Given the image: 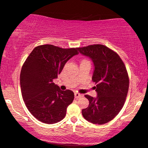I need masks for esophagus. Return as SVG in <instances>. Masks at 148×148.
<instances>
[{"label":"esophagus","instance_id":"esophagus-1","mask_svg":"<svg viewBox=\"0 0 148 148\" xmlns=\"http://www.w3.org/2000/svg\"><path fill=\"white\" fill-rule=\"evenodd\" d=\"M83 96H84V95L81 94H79V93H77V92L75 93V98L76 99H78L79 98H82Z\"/></svg>","mask_w":148,"mask_h":148}]
</instances>
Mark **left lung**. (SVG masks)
Returning <instances> with one entry per match:
<instances>
[{
  "instance_id": "8db88e82",
  "label": "left lung",
  "mask_w": 148,
  "mask_h": 148,
  "mask_svg": "<svg viewBox=\"0 0 148 148\" xmlns=\"http://www.w3.org/2000/svg\"><path fill=\"white\" fill-rule=\"evenodd\" d=\"M81 54L92 60V81L96 84V98L85 95L89 106L82 110L85 119L103 125L112 120L123 107L128 93L129 79L127 69L119 54L102 44L79 48Z\"/></svg>"
}]
</instances>
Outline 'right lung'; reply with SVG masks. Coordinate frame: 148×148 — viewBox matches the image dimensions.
<instances>
[{
    "label": "right lung",
    "instance_id": "obj_1",
    "mask_svg": "<svg viewBox=\"0 0 148 148\" xmlns=\"http://www.w3.org/2000/svg\"><path fill=\"white\" fill-rule=\"evenodd\" d=\"M79 48H62L51 44L38 46L25 60L20 74L22 97L28 110L46 124L62 120L74 99L71 90L62 91L53 83L64 64L77 54Z\"/></svg>",
    "mask_w": 148,
    "mask_h": 148
}]
</instances>
